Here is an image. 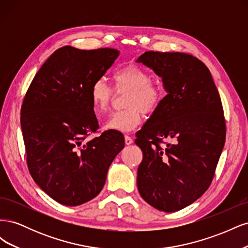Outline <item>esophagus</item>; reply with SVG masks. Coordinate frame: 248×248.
I'll list each match as a JSON object with an SVG mask.
<instances>
[{"instance_id":"esophagus-1","label":"esophagus","mask_w":248,"mask_h":248,"mask_svg":"<svg viewBox=\"0 0 248 248\" xmlns=\"http://www.w3.org/2000/svg\"><path fill=\"white\" fill-rule=\"evenodd\" d=\"M133 142V139L129 136H125V144L126 145H131Z\"/></svg>"}]
</instances>
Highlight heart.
Listing matches in <instances>:
<instances>
[{"label": "heart", "instance_id": "obj_1", "mask_svg": "<svg viewBox=\"0 0 248 248\" xmlns=\"http://www.w3.org/2000/svg\"><path fill=\"white\" fill-rule=\"evenodd\" d=\"M118 92L127 91L123 110L111 114L103 128L106 130L130 132L142 121V115L155 111L163 99L164 91L160 84L151 80V76L140 67L130 65L112 74ZM90 97L96 112L106 111L112 98V89L104 78L96 79L90 89Z\"/></svg>", "mask_w": 248, "mask_h": 248}]
</instances>
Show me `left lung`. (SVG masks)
<instances>
[{"instance_id":"left-lung-1","label":"left lung","mask_w":248,"mask_h":248,"mask_svg":"<svg viewBox=\"0 0 248 248\" xmlns=\"http://www.w3.org/2000/svg\"><path fill=\"white\" fill-rule=\"evenodd\" d=\"M137 62L160 77L168 92L136 134L139 192L152 207L176 212L212 182L226 140L220 96L207 66L191 55L146 51ZM164 138L173 142L161 147Z\"/></svg>"}]
</instances>
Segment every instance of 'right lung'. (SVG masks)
Listing matches in <instances>:
<instances>
[{
	"label": "right lung",
	"instance_id": "obj_1",
	"mask_svg": "<svg viewBox=\"0 0 248 248\" xmlns=\"http://www.w3.org/2000/svg\"><path fill=\"white\" fill-rule=\"evenodd\" d=\"M115 48L57 49L36 73L20 109L27 164L34 181L65 206L91 201L124 148L121 132L99 128L90 89L119 57Z\"/></svg>",
	"mask_w": 248,
	"mask_h": 248
}]
</instances>
